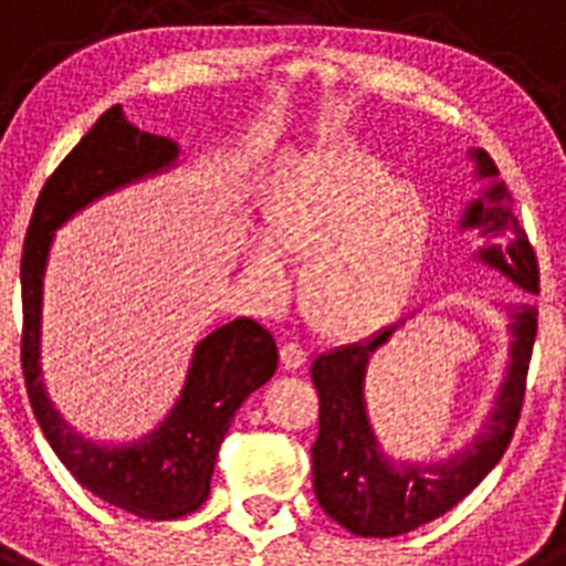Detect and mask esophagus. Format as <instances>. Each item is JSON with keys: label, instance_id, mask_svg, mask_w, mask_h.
Instances as JSON below:
<instances>
[{"label": "esophagus", "instance_id": "obj_1", "mask_svg": "<svg viewBox=\"0 0 566 566\" xmlns=\"http://www.w3.org/2000/svg\"><path fill=\"white\" fill-rule=\"evenodd\" d=\"M308 354L300 348V345L294 343H286V345H280V365L286 368V371H300L303 365H306Z\"/></svg>", "mask_w": 566, "mask_h": 566}]
</instances>
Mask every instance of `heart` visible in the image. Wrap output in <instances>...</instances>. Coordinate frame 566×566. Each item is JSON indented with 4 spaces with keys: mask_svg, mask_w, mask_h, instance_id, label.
I'll list each match as a JSON object with an SVG mask.
<instances>
[{
    "mask_svg": "<svg viewBox=\"0 0 566 566\" xmlns=\"http://www.w3.org/2000/svg\"><path fill=\"white\" fill-rule=\"evenodd\" d=\"M266 243L247 254L249 274L280 289V258L303 260L297 303L328 343H352L388 326L422 272L431 218L417 192L379 158L319 149L294 164L263 203Z\"/></svg>",
    "mask_w": 566,
    "mask_h": 566,
    "instance_id": "b5f03b06",
    "label": "heart"
}]
</instances>
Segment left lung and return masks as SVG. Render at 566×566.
Wrapping results in <instances>:
<instances>
[{
  "mask_svg": "<svg viewBox=\"0 0 566 566\" xmlns=\"http://www.w3.org/2000/svg\"><path fill=\"white\" fill-rule=\"evenodd\" d=\"M482 178L496 181V164L488 153H473ZM488 203H470L462 227H476L496 238L479 252L488 266L507 274L527 292H538L536 249L524 229L502 201L507 189L490 184ZM394 328H385L368 343L343 345L337 352L319 354L312 363V379L319 397V433L312 444L314 493L326 516L343 524L348 533L365 538L405 536L462 502L507 451L518 417H522L527 368L536 343L538 312L533 306L513 308V345L510 368L490 413L484 433L470 448L439 464H397L379 451L363 399V377L368 357L388 343Z\"/></svg>",
  "mask_w": 566,
  "mask_h": 566,
  "instance_id": "8db88e82",
  "label": "left lung"
}]
</instances>
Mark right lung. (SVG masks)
I'll list each match as a JSON object with an SVG mask.
<instances>
[{
  "mask_svg": "<svg viewBox=\"0 0 566 566\" xmlns=\"http://www.w3.org/2000/svg\"><path fill=\"white\" fill-rule=\"evenodd\" d=\"M175 158L178 144L133 127L115 104L44 181L22 249V374L39 428L82 488L155 522L189 516L207 502L234 411L277 368L274 337L249 317L214 328L195 348L187 385L169 417L142 442L107 448L78 437L50 405L39 368V323L53 232L104 192L158 172Z\"/></svg>",
  "mask_w": 566,
  "mask_h": 566,
  "instance_id": "obj_1",
  "label": "right lung"
}]
</instances>
